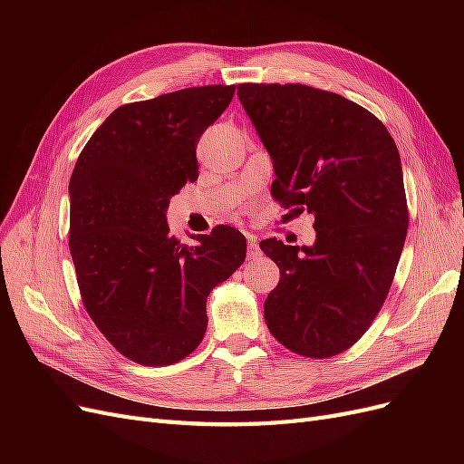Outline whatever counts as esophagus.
<instances>
[{
  "instance_id": "34e87169",
  "label": "esophagus",
  "mask_w": 464,
  "mask_h": 464,
  "mask_svg": "<svg viewBox=\"0 0 464 464\" xmlns=\"http://www.w3.org/2000/svg\"><path fill=\"white\" fill-rule=\"evenodd\" d=\"M257 257H261L259 242H257V237L249 236V237H247V259H257Z\"/></svg>"
}]
</instances>
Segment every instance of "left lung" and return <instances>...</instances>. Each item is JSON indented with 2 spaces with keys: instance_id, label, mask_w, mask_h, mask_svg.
<instances>
[{
  "instance_id": "obj_1",
  "label": "left lung",
  "mask_w": 464,
  "mask_h": 464,
  "mask_svg": "<svg viewBox=\"0 0 464 464\" xmlns=\"http://www.w3.org/2000/svg\"><path fill=\"white\" fill-rule=\"evenodd\" d=\"M237 96L273 159L275 201L315 217L312 247L259 244L280 271L265 323L294 354L336 356L368 331L397 273L409 228L397 145L382 120L336 92L242 82Z\"/></svg>"
}]
</instances>
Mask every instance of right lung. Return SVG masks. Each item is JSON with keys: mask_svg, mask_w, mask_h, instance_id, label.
I'll list each match as a JSON object with an SVG mask.
<instances>
[{"mask_svg": "<svg viewBox=\"0 0 464 464\" xmlns=\"http://www.w3.org/2000/svg\"><path fill=\"white\" fill-rule=\"evenodd\" d=\"M236 85L191 87L116 108L81 150L69 181V251L82 305L106 341L141 366L189 356L207 298L246 259L240 230L218 224L184 246L172 195L199 176V137Z\"/></svg>", "mask_w": 464, "mask_h": 464, "instance_id": "obj_1", "label": "right lung"}]
</instances>
